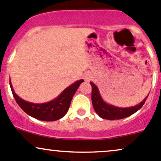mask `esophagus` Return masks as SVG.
Listing matches in <instances>:
<instances>
[{
    "mask_svg": "<svg viewBox=\"0 0 161 161\" xmlns=\"http://www.w3.org/2000/svg\"><path fill=\"white\" fill-rule=\"evenodd\" d=\"M84 79L86 81H87V82H88V81H89L90 79H91V75L89 74V73H86V74L84 75Z\"/></svg>",
    "mask_w": 161,
    "mask_h": 161,
    "instance_id": "esophagus-1",
    "label": "esophagus"
}]
</instances>
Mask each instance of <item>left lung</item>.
<instances>
[{
	"label": "left lung",
	"instance_id": "obj_1",
	"mask_svg": "<svg viewBox=\"0 0 161 161\" xmlns=\"http://www.w3.org/2000/svg\"><path fill=\"white\" fill-rule=\"evenodd\" d=\"M92 90V101L93 104V108L97 115L103 119H109V120H115V119H120L127 116H131L139 109L142 108L146 99L148 97V95L145 97L140 104L134 107L130 108H118V107L113 106V105L107 104L102 99L97 87L93 82H90Z\"/></svg>",
	"mask_w": 161,
	"mask_h": 161
}]
</instances>
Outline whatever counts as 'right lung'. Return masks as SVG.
Returning a JSON list of instances; mask_svg holds the SVG:
<instances>
[{
  "label": "right lung",
  "instance_id": "add662e5",
  "mask_svg": "<svg viewBox=\"0 0 161 161\" xmlns=\"http://www.w3.org/2000/svg\"><path fill=\"white\" fill-rule=\"evenodd\" d=\"M83 82V79L77 81L64 89V91L56 98L43 104H34L24 101L14 92L10 80V86L16 103L28 115L39 120L55 121L65 116L69 110L73 95L81 83Z\"/></svg>",
  "mask_w": 161,
  "mask_h": 161
}]
</instances>
